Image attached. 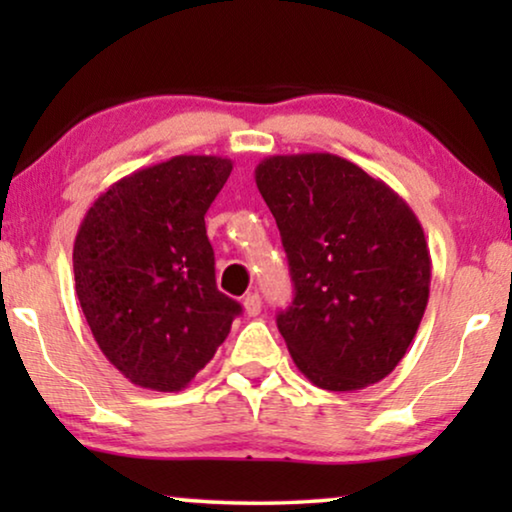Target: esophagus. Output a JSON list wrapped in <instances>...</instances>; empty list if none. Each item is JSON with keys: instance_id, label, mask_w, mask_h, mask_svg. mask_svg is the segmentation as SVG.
I'll return each mask as SVG.
<instances>
[{"instance_id": "obj_1", "label": "esophagus", "mask_w": 512, "mask_h": 512, "mask_svg": "<svg viewBox=\"0 0 512 512\" xmlns=\"http://www.w3.org/2000/svg\"><path fill=\"white\" fill-rule=\"evenodd\" d=\"M242 305H244V312H247L249 317L261 314V296H258V293H247L242 300Z\"/></svg>"}]
</instances>
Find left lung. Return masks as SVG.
I'll list each match as a JSON object with an SVG mask.
<instances>
[{
  "instance_id": "1",
  "label": "left lung",
  "mask_w": 512,
  "mask_h": 512,
  "mask_svg": "<svg viewBox=\"0 0 512 512\" xmlns=\"http://www.w3.org/2000/svg\"><path fill=\"white\" fill-rule=\"evenodd\" d=\"M254 174L296 286L277 314L291 359L328 391L384 380L429 303L422 223L394 188L333 153L270 156Z\"/></svg>"
}]
</instances>
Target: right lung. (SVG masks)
<instances>
[{
    "label": "right lung",
    "mask_w": 512,
    "mask_h": 512,
    "mask_svg": "<svg viewBox=\"0 0 512 512\" xmlns=\"http://www.w3.org/2000/svg\"><path fill=\"white\" fill-rule=\"evenodd\" d=\"M230 170V158L174 156L118 179L83 216L76 296L102 354L137 387H188L242 312L216 289L205 228Z\"/></svg>",
    "instance_id": "1"
}]
</instances>
